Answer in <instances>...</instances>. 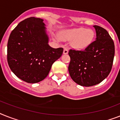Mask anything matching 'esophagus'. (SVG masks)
<instances>
[{"label": "esophagus", "instance_id": "esophagus-1", "mask_svg": "<svg viewBox=\"0 0 120 120\" xmlns=\"http://www.w3.org/2000/svg\"><path fill=\"white\" fill-rule=\"evenodd\" d=\"M68 53V49H64V50H63V54H67Z\"/></svg>", "mask_w": 120, "mask_h": 120}]
</instances>
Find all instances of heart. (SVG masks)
<instances>
[{
	"label": "heart",
	"instance_id": "heart-1",
	"mask_svg": "<svg viewBox=\"0 0 120 120\" xmlns=\"http://www.w3.org/2000/svg\"><path fill=\"white\" fill-rule=\"evenodd\" d=\"M94 32L84 28H77L64 30L61 38L65 40H72L71 46L76 49H84L89 46L94 41Z\"/></svg>",
	"mask_w": 120,
	"mask_h": 120
}]
</instances>
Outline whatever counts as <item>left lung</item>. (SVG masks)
I'll use <instances>...</instances> for the list:
<instances>
[{
  "instance_id": "obj_1",
  "label": "left lung",
  "mask_w": 120,
  "mask_h": 120,
  "mask_svg": "<svg viewBox=\"0 0 120 120\" xmlns=\"http://www.w3.org/2000/svg\"><path fill=\"white\" fill-rule=\"evenodd\" d=\"M95 41L82 50H70L68 71L78 84L89 87L100 83L108 76L112 68L115 45L107 30L94 25Z\"/></svg>"
}]
</instances>
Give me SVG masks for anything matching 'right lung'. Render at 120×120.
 I'll return each mask as SVG.
<instances>
[{
    "label": "right lung",
    "instance_id": "right-lung-1",
    "mask_svg": "<svg viewBox=\"0 0 120 120\" xmlns=\"http://www.w3.org/2000/svg\"><path fill=\"white\" fill-rule=\"evenodd\" d=\"M41 18L30 17L11 31L7 44V61L11 71L28 83L44 79L52 65L62 56L63 48L49 45L45 25Z\"/></svg>",
    "mask_w": 120,
    "mask_h": 120
}]
</instances>
